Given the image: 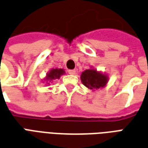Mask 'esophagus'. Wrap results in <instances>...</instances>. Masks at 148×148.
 <instances>
[{
    "instance_id": "obj_1",
    "label": "esophagus",
    "mask_w": 148,
    "mask_h": 148,
    "mask_svg": "<svg viewBox=\"0 0 148 148\" xmlns=\"http://www.w3.org/2000/svg\"><path fill=\"white\" fill-rule=\"evenodd\" d=\"M69 73L71 74V75H75V70L72 69V70H69Z\"/></svg>"
}]
</instances>
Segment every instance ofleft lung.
<instances>
[{
    "mask_svg": "<svg viewBox=\"0 0 148 148\" xmlns=\"http://www.w3.org/2000/svg\"><path fill=\"white\" fill-rule=\"evenodd\" d=\"M80 79L83 84L90 90H98L103 88L107 84L109 80L108 75L99 72L93 68L84 71L80 75Z\"/></svg>",
    "mask_w": 148,
    "mask_h": 148,
    "instance_id": "obj_1",
    "label": "left lung"
}]
</instances>
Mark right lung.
Masks as SVG:
<instances>
[{
	"label": "right lung",
	"instance_id": "1",
	"mask_svg": "<svg viewBox=\"0 0 148 148\" xmlns=\"http://www.w3.org/2000/svg\"><path fill=\"white\" fill-rule=\"evenodd\" d=\"M65 73L64 72V70L63 69H53L49 71V73H47L46 74V77L43 79L42 80H44L43 82H49V83H47V84H49V82L52 83L53 80H54V79H60L61 75H64Z\"/></svg>",
	"mask_w": 148,
	"mask_h": 148
}]
</instances>
